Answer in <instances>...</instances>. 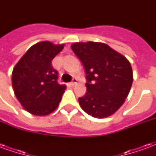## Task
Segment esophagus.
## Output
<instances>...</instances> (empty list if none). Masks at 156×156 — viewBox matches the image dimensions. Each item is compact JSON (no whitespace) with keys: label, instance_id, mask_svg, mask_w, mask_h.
<instances>
[{"label":"esophagus","instance_id":"34e87169","mask_svg":"<svg viewBox=\"0 0 156 156\" xmlns=\"http://www.w3.org/2000/svg\"><path fill=\"white\" fill-rule=\"evenodd\" d=\"M77 83H78V79L76 78H73V81L71 82V85L72 86H74V85L77 84Z\"/></svg>","mask_w":156,"mask_h":156}]
</instances>
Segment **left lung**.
<instances>
[{"label": "left lung", "instance_id": "8db88e82", "mask_svg": "<svg viewBox=\"0 0 156 156\" xmlns=\"http://www.w3.org/2000/svg\"><path fill=\"white\" fill-rule=\"evenodd\" d=\"M71 48L86 73L87 92L78 98L83 110L98 119L115 114L130 91L133 72L129 62L103 42H76Z\"/></svg>", "mask_w": 156, "mask_h": 156}]
</instances>
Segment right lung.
Instances as JSON below:
<instances>
[{"mask_svg":"<svg viewBox=\"0 0 156 156\" xmlns=\"http://www.w3.org/2000/svg\"><path fill=\"white\" fill-rule=\"evenodd\" d=\"M64 45L41 41L29 48L16 64L12 88L18 101L30 114L43 116L58 108L66 86L58 83V71L51 60Z\"/></svg>","mask_w":156,"mask_h":156,"instance_id":"obj_1","label":"right lung"}]
</instances>
